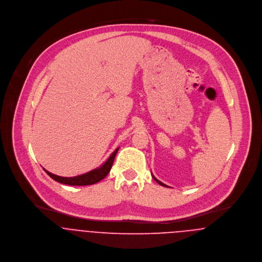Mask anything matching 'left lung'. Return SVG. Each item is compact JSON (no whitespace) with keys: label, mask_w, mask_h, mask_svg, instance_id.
Returning <instances> with one entry per match:
<instances>
[{"label":"left lung","mask_w":262,"mask_h":262,"mask_svg":"<svg viewBox=\"0 0 262 262\" xmlns=\"http://www.w3.org/2000/svg\"><path fill=\"white\" fill-rule=\"evenodd\" d=\"M152 178H153V179H154V181H155V182H156V183H157V184H159V185H161V186H163V187H167V186H166V185H164V184H162V183H161V182H160V181H158V180H157V179H155V178H154V177H153V176H152Z\"/></svg>","instance_id":"8db88e82"}]
</instances>
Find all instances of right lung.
I'll return each instance as SVG.
<instances>
[{"label": "right lung", "instance_id": "add662e5", "mask_svg": "<svg viewBox=\"0 0 262 262\" xmlns=\"http://www.w3.org/2000/svg\"><path fill=\"white\" fill-rule=\"evenodd\" d=\"M118 150H119V148L115 150L112 154L110 155V157L107 159V161L103 165H101L100 167H98L96 169H93V170H91V171H89L86 173L77 176V177L63 178V177H59V176L53 174V173L47 171L44 168L43 169L52 180H54V181H56V182H58L60 184H63V185H69V186H89V185H94V184H97L98 182L102 181L103 179H105L108 176V173L111 170L113 162H114V159H115V156H116Z\"/></svg>", "mask_w": 262, "mask_h": 262}]
</instances>
